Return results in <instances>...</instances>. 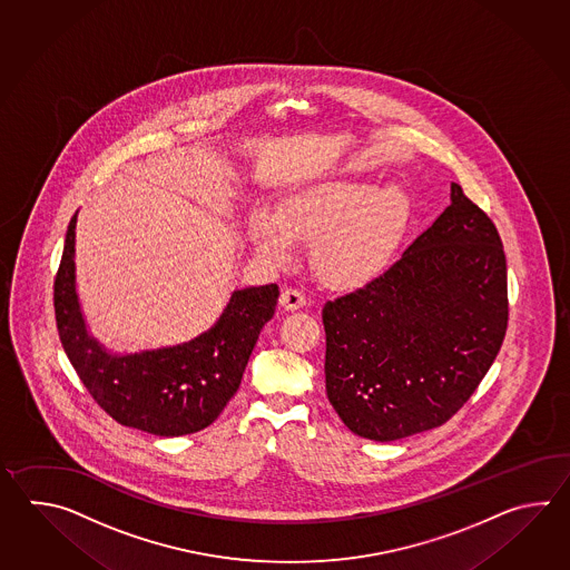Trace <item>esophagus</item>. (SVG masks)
<instances>
[{
  "mask_svg": "<svg viewBox=\"0 0 570 570\" xmlns=\"http://www.w3.org/2000/svg\"><path fill=\"white\" fill-rule=\"evenodd\" d=\"M279 303L283 309L295 312V309H302L303 305H305V295L299 289H283Z\"/></svg>",
  "mask_w": 570,
  "mask_h": 570,
  "instance_id": "1",
  "label": "esophagus"
}]
</instances>
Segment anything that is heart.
Segmentation results:
<instances>
[{
    "label": "heart",
    "instance_id": "heart-1",
    "mask_svg": "<svg viewBox=\"0 0 570 570\" xmlns=\"http://www.w3.org/2000/svg\"><path fill=\"white\" fill-rule=\"evenodd\" d=\"M410 219L412 202L400 185L320 183L287 195L277 212L255 209L248 240L275 263L289 261L297 240H314L317 275L334 287H358L389 267Z\"/></svg>",
    "mask_w": 570,
    "mask_h": 570
}]
</instances>
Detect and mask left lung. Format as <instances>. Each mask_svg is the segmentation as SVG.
I'll use <instances>...</instances> for the list:
<instances>
[{
  "mask_svg": "<svg viewBox=\"0 0 570 570\" xmlns=\"http://www.w3.org/2000/svg\"><path fill=\"white\" fill-rule=\"evenodd\" d=\"M495 224L450 185V206L397 263L322 309L327 400L358 436L391 442L446 424L508 330Z\"/></svg>",
  "mask_w": 570,
  "mask_h": 570,
  "instance_id": "obj_1",
  "label": "left lung"
}]
</instances>
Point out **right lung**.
<instances>
[{
  "mask_svg": "<svg viewBox=\"0 0 570 570\" xmlns=\"http://www.w3.org/2000/svg\"><path fill=\"white\" fill-rule=\"evenodd\" d=\"M75 226L77 214L55 279V315L81 383L118 424L165 438L204 430L240 387L258 334L275 314L279 287L234 291L218 322L189 342L116 354L87 330L75 287Z\"/></svg>",
  "mask_w": 570,
  "mask_h": 570,
  "instance_id": "add662e5",
  "label": "right lung"
}]
</instances>
